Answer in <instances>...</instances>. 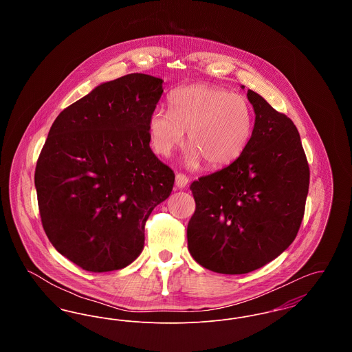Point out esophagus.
Segmentation results:
<instances>
[{
    "label": "esophagus",
    "instance_id": "obj_1",
    "mask_svg": "<svg viewBox=\"0 0 352 352\" xmlns=\"http://www.w3.org/2000/svg\"><path fill=\"white\" fill-rule=\"evenodd\" d=\"M187 184H188V178L182 173H177V175H175V186L178 188H184Z\"/></svg>",
    "mask_w": 352,
    "mask_h": 352
}]
</instances>
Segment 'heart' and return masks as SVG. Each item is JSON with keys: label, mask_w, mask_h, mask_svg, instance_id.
I'll use <instances>...</instances> for the list:
<instances>
[{"label": "heart", "mask_w": 352, "mask_h": 352, "mask_svg": "<svg viewBox=\"0 0 352 352\" xmlns=\"http://www.w3.org/2000/svg\"><path fill=\"white\" fill-rule=\"evenodd\" d=\"M170 111L158 107L149 118L151 145L168 157L184 141L191 151L187 165L203 160L210 168L234 162L247 148L253 131L248 99L211 84L184 85L170 95Z\"/></svg>", "instance_id": "1"}]
</instances>
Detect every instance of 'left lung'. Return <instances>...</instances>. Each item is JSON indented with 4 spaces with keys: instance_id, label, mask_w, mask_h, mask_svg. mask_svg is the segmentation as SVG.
<instances>
[{
    "instance_id": "1",
    "label": "left lung",
    "mask_w": 352,
    "mask_h": 352,
    "mask_svg": "<svg viewBox=\"0 0 352 352\" xmlns=\"http://www.w3.org/2000/svg\"><path fill=\"white\" fill-rule=\"evenodd\" d=\"M254 128L234 162L194 181L187 245L203 268L244 274L293 243L301 227L310 170L293 121L248 89Z\"/></svg>"
}]
</instances>
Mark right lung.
I'll use <instances>...</instances> for the list:
<instances>
[{
	"instance_id": "right-lung-1",
	"label": "right lung",
	"mask_w": 352,
	"mask_h": 352,
	"mask_svg": "<svg viewBox=\"0 0 352 352\" xmlns=\"http://www.w3.org/2000/svg\"><path fill=\"white\" fill-rule=\"evenodd\" d=\"M162 79L129 74L75 101L51 125L34 182L55 250L94 273L140 256L145 223L168 198L174 171L151 151L149 118Z\"/></svg>"
}]
</instances>
